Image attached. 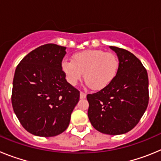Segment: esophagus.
Segmentation results:
<instances>
[{"label": "esophagus", "mask_w": 161, "mask_h": 161, "mask_svg": "<svg viewBox=\"0 0 161 161\" xmlns=\"http://www.w3.org/2000/svg\"><path fill=\"white\" fill-rule=\"evenodd\" d=\"M80 97L81 98V99H85L86 97V93H83V92H80Z\"/></svg>", "instance_id": "esophagus-1"}]
</instances>
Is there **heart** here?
<instances>
[{
	"label": "heart",
	"mask_w": 161,
	"mask_h": 161,
	"mask_svg": "<svg viewBox=\"0 0 161 161\" xmlns=\"http://www.w3.org/2000/svg\"><path fill=\"white\" fill-rule=\"evenodd\" d=\"M119 67L117 56L102 50L77 52L72 60L64 59L61 63V69L71 85H76L84 74L85 82L93 90L108 87L117 76Z\"/></svg>",
	"instance_id": "b5f03b06"
}]
</instances>
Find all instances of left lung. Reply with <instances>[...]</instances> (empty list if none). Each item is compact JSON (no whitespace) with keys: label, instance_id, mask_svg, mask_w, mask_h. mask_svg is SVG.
Instances as JSON below:
<instances>
[{"label":"left lung","instance_id":"1","mask_svg":"<svg viewBox=\"0 0 161 161\" xmlns=\"http://www.w3.org/2000/svg\"><path fill=\"white\" fill-rule=\"evenodd\" d=\"M109 48L119 58L117 76L106 89L87 95L88 116L97 130L117 136L132 130L147 109L148 76L134 54L116 47Z\"/></svg>","mask_w":161,"mask_h":161}]
</instances>
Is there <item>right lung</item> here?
Here are the masks:
<instances>
[{"mask_svg": "<svg viewBox=\"0 0 161 161\" xmlns=\"http://www.w3.org/2000/svg\"><path fill=\"white\" fill-rule=\"evenodd\" d=\"M66 47L48 43L33 50L17 67L13 81L14 111L24 128L41 137L68 128L80 92L61 69Z\"/></svg>", "mask_w": 161, "mask_h": 161, "instance_id": "1", "label": "right lung"}]
</instances>
